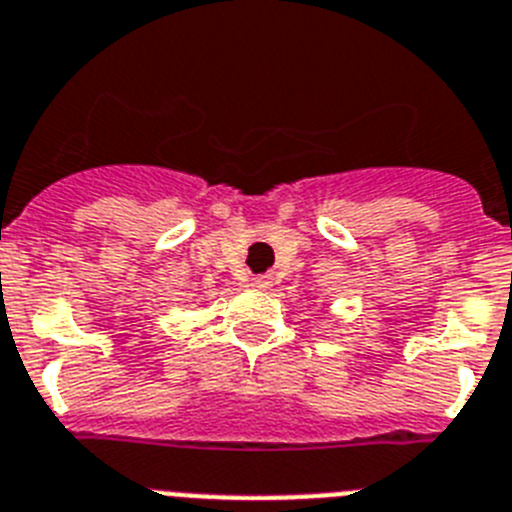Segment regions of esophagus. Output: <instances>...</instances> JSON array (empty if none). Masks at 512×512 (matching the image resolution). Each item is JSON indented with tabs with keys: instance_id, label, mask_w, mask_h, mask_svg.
I'll list each match as a JSON object with an SVG mask.
<instances>
[{
	"instance_id": "34e87169",
	"label": "esophagus",
	"mask_w": 512,
	"mask_h": 512,
	"mask_svg": "<svg viewBox=\"0 0 512 512\" xmlns=\"http://www.w3.org/2000/svg\"><path fill=\"white\" fill-rule=\"evenodd\" d=\"M270 286H273V281H270V275H255V278H252V288L268 291Z\"/></svg>"
}]
</instances>
